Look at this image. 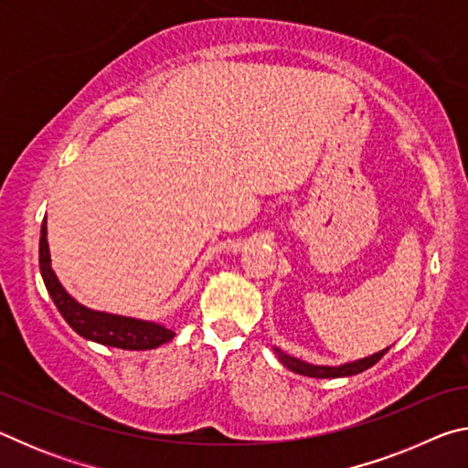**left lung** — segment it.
<instances>
[{"mask_svg": "<svg viewBox=\"0 0 468 468\" xmlns=\"http://www.w3.org/2000/svg\"><path fill=\"white\" fill-rule=\"evenodd\" d=\"M388 348H390V346L382 348L379 353L369 355V357H363V359L351 361V363H343V366H336V367H332V366H312V363L301 361L297 357H291V355H287V353H282L279 346H274V355L279 357V361L282 363L284 367L295 371V374H299V376H307V378H348V376H357V374H361V371H366L371 366H376V363L388 353Z\"/></svg>", "mask_w": 468, "mask_h": 468, "instance_id": "obj_1", "label": "left lung"}]
</instances>
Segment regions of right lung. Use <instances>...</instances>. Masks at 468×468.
<instances>
[{
  "instance_id": "right-lung-1",
  "label": "right lung",
  "mask_w": 468,
  "mask_h": 468,
  "mask_svg": "<svg viewBox=\"0 0 468 468\" xmlns=\"http://www.w3.org/2000/svg\"><path fill=\"white\" fill-rule=\"evenodd\" d=\"M38 266H41L45 287L49 291L53 303L58 305L63 320L86 340H94V343L107 346L125 348V351H146V348H156L169 343V340L176 336V332L163 326V324L128 318V315L97 312L78 303V301L61 287L59 279L55 276L51 268L49 243H47V217L41 225Z\"/></svg>"
}]
</instances>
